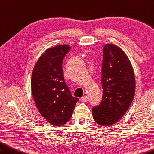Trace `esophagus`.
Listing matches in <instances>:
<instances>
[{
	"mask_svg": "<svg viewBox=\"0 0 154 154\" xmlns=\"http://www.w3.org/2000/svg\"><path fill=\"white\" fill-rule=\"evenodd\" d=\"M82 101L83 102H87L88 101V97L86 95H84L82 97Z\"/></svg>",
	"mask_w": 154,
	"mask_h": 154,
	"instance_id": "obj_1",
	"label": "esophagus"
}]
</instances>
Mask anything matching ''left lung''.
I'll return each mask as SVG.
<instances>
[{
    "label": "left lung",
    "instance_id": "left-lung-1",
    "mask_svg": "<svg viewBox=\"0 0 154 154\" xmlns=\"http://www.w3.org/2000/svg\"><path fill=\"white\" fill-rule=\"evenodd\" d=\"M103 97L92 108L95 122L101 126L115 124L131 105L135 93L134 70L127 55L120 47L106 44L101 68Z\"/></svg>",
    "mask_w": 154,
    "mask_h": 154
}]
</instances>
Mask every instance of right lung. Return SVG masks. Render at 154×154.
Listing matches in <instances>:
<instances>
[{
	"instance_id": "add662e5",
	"label": "right lung",
	"mask_w": 154,
	"mask_h": 154,
	"mask_svg": "<svg viewBox=\"0 0 154 154\" xmlns=\"http://www.w3.org/2000/svg\"><path fill=\"white\" fill-rule=\"evenodd\" d=\"M70 49L60 45L47 49L37 61L31 80L32 92L40 114L51 125L70 120L77 101L64 81L63 62Z\"/></svg>"
}]
</instances>
